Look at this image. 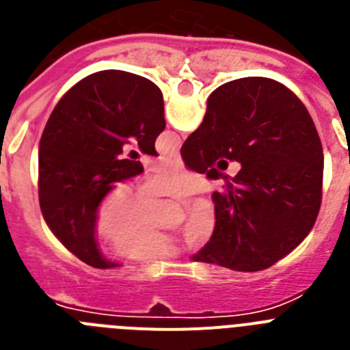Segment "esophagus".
Here are the masks:
<instances>
[{
  "label": "esophagus",
  "mask_w": 350,
  "mask_h": 350,
  "mask_svg": "<svg viewBox=\"0 0 350 350\" xmlns=\"http://www.w3.org/2000/svg\"><path fill=\"white\" fill-rule=\"evenodd\" d=\"M170 163H173V165H177V166H182V157L180 154H173V156L168 157Z\"/></svg>",
  "instance_id": "esophagus-1"
}]
</instances>
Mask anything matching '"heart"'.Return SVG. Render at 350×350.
Masks as SVG:
<instances>
[{"instance_id": "heart-1", "label": "heart", "mask_w": 350, "mask_h": 350, "mask_svg": "<svg viewBox=\"0 0 350 350\" xmlns=\"http://www.w3.org/2000/svg\"><path fill=\"white\" fill-rule=\"evenodd\" d=\"M202 178L180 166H163L140 185V198L129 189H117L101 203L96 226L103 237L112 240L117 254L129 259L163 258L177 252L172 238L150 228L159 198L185 202L202 191ZM217 215L210 202H198L185 213L184 233L189 247H203L212 240Z\"/></svg>"}]
</instances>
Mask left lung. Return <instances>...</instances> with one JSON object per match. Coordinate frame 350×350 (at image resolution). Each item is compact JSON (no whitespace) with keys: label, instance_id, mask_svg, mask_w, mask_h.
<instances>
[{"label":"left lung","instance_id":"left-lung-1","mask_svg":"<svg viewBox=\"0 0 350 350\" xmlns=\"http://www.w3.org/2000/svg\"><path fill=\"white\" fill-rule=\"evenodd\" d=\"M165 126L159 88L119 70L85 77L52 110L38 148L40 208L54 237L89 267H119L103 258L94 228L113 184L144 172L137 156L122 159V147L137 142L157 156L154 144Z\"/></svg>","mask_w":350,"mask_h":350}]
</instances>
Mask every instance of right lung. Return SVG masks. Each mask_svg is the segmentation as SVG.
Segmentation results:
<instances>
[{
  "mask_svg": "<svg viewBox=\"0 0 350 350\" xmlns=\"http://www.w3.org/2000/svg\"><path fill=\"white\" fill-rule=\"evenodd\" d=\"M180 156L208 178L217 177L212 166L221 157L242 166L213 191L217 228L193 261L267 270L314 228L323 200V145L305 105L282 83L247 77L215 89Z\"/></svg>",
  "mask_w": 350,
  "mask_h": 350,
  "instance_id": "right-lung-1",
  "label": "right lung"
}]
</instances>
